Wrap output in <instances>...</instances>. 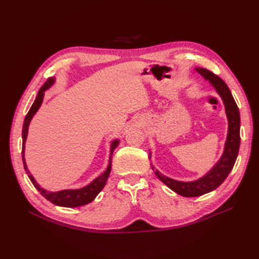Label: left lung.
I'll return each instance as SVG.
<instances>
[{"mask_svg": "<svg viewBox=\"0 0 259 259\" xmlns=\"http://www.w3.org/2000/svg\"><path fill=\"white\" fill-rule=\"evenodd\" d=\"M197 71L204 76V79L208 80L210 84L214 86L217 93L221 95L224 100L226 113L228 116L229 128L228 136H227L225 150L222 159L213 167L210 171L195 182L184 183L178 180L170 179L162 175L158 169H154L155 175L158 176L162 182L165 184L171 190L176 193L183 195V197H199V195L205 194L215 190L217 187L221 186L224 180L227 178L231 171L234 163H236L237 156L240 148V112L237 103L232 97V94L227 84L215 73L205 68H195Z\"/></svg>", "mask_w": 259, "mask_h": 259, "instance_id": "obj_1", "label": "left lung"}]
</instances>
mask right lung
<instances>
[{
  "label": "right lung",
  "mask_w": 259,
  "mask_h": 259,
  "mask_svg": "<svg viewBox=\"0 0 259 259\" xmlns=\"http://www.w3.org/2000/svg\"><path fill=\"white\" fill-rule=\"evenodd\" d=\"M55 82L54 77H49L48 81L44 83V85L40 89L37 93V96L34 100L33 105L31 106L29 112L26 115L25 122H23V127H22V161H23V166H25V169L27 171V174L31 180V183L33 184V186L36 188V189L40 191V193L43 195L45 199H48L49 201H51L53 204L58 205V206H65V207H76V206H82L85 204H89L94 199L97 197V194L103 190V188L105 187L107 179L110 175L111 171V158L114 149L119 146V140L115 139L114 142H112L111 144V150H110V159H109V165L108 168L106 169V171L104 174H101L99 177H97L95 180L85 186L84 188H81V189H75V190H61V191H57V192H50L46 191L43 188H41L40 186L37 185V183L35 182V179L33 178V176L30 174V171L26 165V160H25V143H26V138H27V134H28V127L31 119H32L33 115L35 114V112L38 110L40 108L42 101H43V97H44V92L48 90L50 86Z\"/></svg>",
  "instance_id": "1"
}]
</instances>
